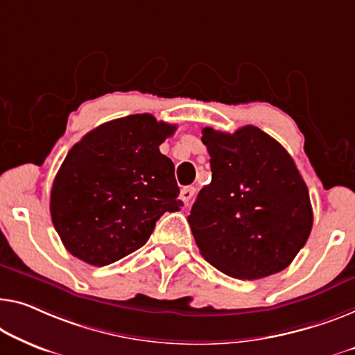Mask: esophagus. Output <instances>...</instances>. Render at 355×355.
<instances>
[{
    "instance_id": "34e87169",
    "label": "esophagus",
    "mask_w": 355,
    "mask_h": 355,
    "mask_svg": "<svg viewBox=\"0 0 355 355\" xmlns=\"http://www.w3.org/2000/svg\"><path fill=\"white\" fill-rule=\"evenodd\" d=\"M194 194H196V188L194 187H187V188L182 189V194H180V198H182L183 204L187 205V207L189 205V202H191V199L194 198Z\"/></svg>"
}]
</instances>
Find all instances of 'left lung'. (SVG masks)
Masks as SVG:
<instances>
[{
    "mask_svg": "<svg viewBox=\"0 0 355 355\" xmlns=\"http://www.w3.org/2000/svg\"><path fill=\"white\" fill-rule=\"evenodd\" d=\"M202 144L211 182L188 216L200 255L236 279L282 271L313 230L309 191L292 156L255 125L234 134L204 127Z\"/></svg>",
    "mask_w": 355,
    "mask_h": 355,
    "instance_id": "left-lung-1",
    "label": "left lung"
}]
</instances>
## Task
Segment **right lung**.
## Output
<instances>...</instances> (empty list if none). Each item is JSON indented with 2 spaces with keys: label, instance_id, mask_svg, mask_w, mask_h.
<instances>
[{
  "label": "right lung",
  "instance_id": "add662e5",
  "mask_svg": "<svg viewBox=\"0 0 355 355\" xmlns=\"http://www.w3.org/2000/svg\"><path fill=\"white\" fill-rule=\"evenodd\" d=\"M177 127L153 114L98 125L68 151L51 189V216L63 245L92 266L139 250L164 211H177L175 166L159 145Z\"/></svg>",
  "mask_w": 355,
  "mask_h": 355
}]
</instances>
